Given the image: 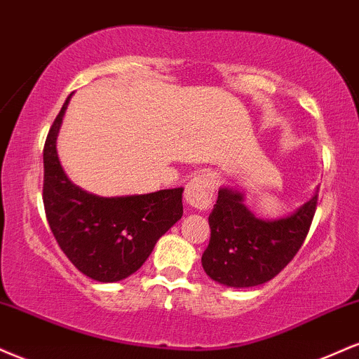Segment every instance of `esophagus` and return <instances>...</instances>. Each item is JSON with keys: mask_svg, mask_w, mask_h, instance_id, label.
I'll return each mask as SVG.
<instances>
[{"mask_svg": "<svg viewBox=\"0 0 359 359\" xmlns=\"http://www.w3.org/2000/svg\"><path fill=\"white\" fill-rule=\"evenodd\" d=\"M215 191V180L208 172H200L195 178L189 180L184 189V200L191 208L206 210L212 205Z\"/></svg>", "mask_w": 359, "mask_h": 359, "instance_id": "esophagus-1", "label": "esophagus"}]
</instances>
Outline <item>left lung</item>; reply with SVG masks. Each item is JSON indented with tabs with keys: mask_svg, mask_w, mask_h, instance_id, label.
<instances>
[{
	"mask_svg": "<svg viewBox=\"0 0 359 359\" xmlns=\"http://www.w3.org/2000/svg\"><path fill=\"white\" fill-rule=\"evenodd\" d=\"M318 191L301 208L277 220L255 217L238 189L222 187L208 217L212 237L201 257L206 276L226 287H254L287 265L307 237Z\"/></svg>",
	"mask_w": 359,
	"mask_h": 359,
	"instance_id": "1",
	"label": "left lung"
}]
</instances>
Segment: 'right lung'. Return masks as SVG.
I'll return each mask as SVG.
<instances>
[{
  "label": "right lung",
  "mask_w": 359,
  "mask_h": 359,
  "mask_svg": "<svg viewBox=\"0 0 359 359\" xmlns=\"http://www.w3.org/2000/svg\"><path fill=\"white\" fill-rule=\"evenodd\" d=\"M67 97L43 147V205L55 240L83 276L117 282L146 262L159 238L183 215V188L147 195L97 196L67 178L57 154V136Z\"/></svg>",
  "instance_id": "add662e5"
}]
</instances>
